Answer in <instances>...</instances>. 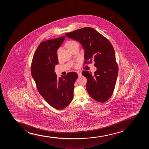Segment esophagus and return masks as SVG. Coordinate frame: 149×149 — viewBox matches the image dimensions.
I'll use <instances>...</instances> for the list:
<instances>
[{"label":"esophagus","instance_id":"esophagus-1","mask_svg":"<svg viewBox=\"0 0 149 149\" xmlns=\"http://www.w3.org/2000/svg\"><path fill=\"white\" fill-rule=\"evenodd\" d=\"M77 73H78V75L79 77H80V76H81V72H80V71H78V72H77Z\"/></svg>","mask_w":149,"mask_h":149}]
</instances>
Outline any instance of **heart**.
<instances>
[{
  "mask_svg": "<svg viewBox=\"0 0 149 149\" xmlns=\"http://www.w3.org/2000/svg\"><path fill=\"white\" fill-rule=\"evenodd\" d=\"M77 45H79L78 43L74 40H69L66 42V44H65V46L68 49H69V50H71V49H73L74 47H75ZM77 66H78L77 64H75L74 65V66L75 68H77Z\"/></svg>",
  "mask_w": 149,
  "mask_h": 149,
  "instance_id": "heart-1",
  "label": "heart"
}]
</instances>
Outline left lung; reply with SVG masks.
I'll use <instances>...</instances> for the list:
<instances>
[{
  "instance_id": "1",
  "label": "left lung",
  "mask_w": 149,
  "mask_h": 149,
  "mask_svg": "<svg viewBox=\"0 0 149 149\" xmlns=\"http://www.w3.org/2000/svg\"><path fill=\"white\" fill-rule=\"evenodd\" d=\"M80 42L84 49V63L93 62L94 75L87 71L82 74L87 79L86 90L94 100L104 103L112 96L118 75L115 52L109 40L91 27H84L65 34Z\"/></svg>"
}]
</instances>
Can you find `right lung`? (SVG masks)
Instances as JSON below:
<instances>
[{
  "label": "right lung",
  "instance_id": "1",
  "mask_svg": "<svg viewBox=\"0 0 149 149\" xmlns=\"http://www.w3.org/2000/svg\"><path fill=\"white\" fill-rule=\"evenodd\" d=\"M65 37L40 43L31 63V74L38 92L48 104L58 110L66 107L73 100L74 83L78 78L76 72H68L58 78L54 72L58 64L57 51Z\"/></svg>",
  "mask_w": 149,
  "mask_h": 149
}]
</instances>
